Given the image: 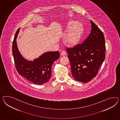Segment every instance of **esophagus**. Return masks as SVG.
Returning a JSON list of instances; mask_svg holds the SVG:
<instances>
[{
  "instance_id": "1",
  "label": "esophagus",
  "mask_w": 120,
  "mask_h": 120,
  "mask_svg": "<svg viewBox=\"0 0 120 120\" xmlns=\"http://www.w3.org/2000/svg\"><path fill=\"white\" fill-rule=\"evenodd\" d=\"M60 54L61 56H65L66 55V52L65 51H62Z\"/></svg>"
}]
</instances>
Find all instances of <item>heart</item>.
I'll return each mask as SVG.
<instances>
[{"label": "heart", "instance_id": "obj_1", "mask_svg": "<svg viewBox=\"0 0 120 120\" xmlns=\"http://www.w3.org/2000/svg\"><path fill=\"white\" fill-rule=\"evenodd\" d=\"M83 27L79 22L71 21L68 23L65 34L66 42L70 45H74L80 40Z\"/></svg>", "mask_w": 120, "mask_h": 120}]
</instances>
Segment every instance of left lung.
<instances>
[{
    "label": "left lung",
    "instance_id": "1",
    "mask_svg": "<svg viewBox=\"0 0 120 120\" xmlns=\"http://www.w3.org/2000/svg\"><path fill=\"white\" fill-rule=\"evenodd\" d=\"M91 30L83 43L66 50L71 64L72 76L76 81L87 83L98 74L105 58L104 35L91 20Z\"/></svg>",
    "mask_w": 120,
    "mask_h": 120
}]
</instances>
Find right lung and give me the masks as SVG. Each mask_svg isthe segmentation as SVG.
Returning a JSON list of instances; mask_svg holds the SVG:
<instances>
[{"label":"right lung","instance_id":"obj_1","mask_svg":"<svg viewBox=\"0 0 120 120\" xmlns=\"http://www.w3.org/2000/svg\"><path fill=\"white\" fill-rule=\"evenodd\" d=\"M19 28L15 33L12 42V52L15 68L19 74L32 83L42 85L48 82L51 77V67L53 62L60 57L59 51L43 53L34 61H29L19 51L16 38Z\"/></svg>","mask_w":120,"mask_h":120}]
</instances>
